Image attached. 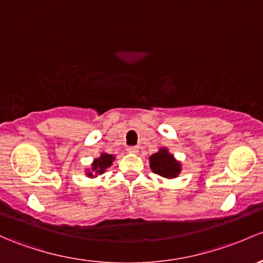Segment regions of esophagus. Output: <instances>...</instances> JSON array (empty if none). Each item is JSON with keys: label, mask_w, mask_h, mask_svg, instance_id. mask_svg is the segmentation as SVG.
Instances as JSON below:
<instances>
[{"label": "esophagus", "mask_w": 263, "mask_h": 263, "mask_svg": "<svg viewBox=\"0 0 263 263\" xmlns=\"http://www.w3.org/2000/svg\"><path fill=\"white\" fill-rule=\"evenodd\" d=\"M127 151L131 154H137L139 153V147H137V146H129V147L127 148Z\"/></svg>", "instance_id": "34e87169"}]
</instances>
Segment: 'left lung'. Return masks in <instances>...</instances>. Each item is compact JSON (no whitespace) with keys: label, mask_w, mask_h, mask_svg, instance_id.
I'll use <instances>...</instances> for the list:
<instances>
[{"label":"left lung","mask_w":263,"mask_h":263,"mask_svg":"<svg viewBox=\"0 0 263 263\" xmlns=\"http://www.w3.org/2000/svg\"><path fill=\"white\" fill-rule=\"evenodd\" d=\"M148 161L151 170L162 178L175 179L181 171V162L178 161L173 154L168 153L166 147L159 148L157 153L148 157Z\"/></svg>","instance_id":"8db88e82"}]
</instances>
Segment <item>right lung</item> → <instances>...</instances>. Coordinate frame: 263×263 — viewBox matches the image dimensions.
Here are the masks:
<instances>
[{"label": "right lung", "mask_w": 263, "mask_h": 263, "mask_svg": "<svg viewBox=\"0 0 263 263\" xmlns=\"http://www.w3.org/2000/svg\"><path fill=\"white\" fill-rule=\"evenodd\" d=\"M115 159V155L102 153L101 156L93 160L90 168H87V170H85V175H87L88 178H96V176L102 175V174L112 165Z\"/></svg>", "instance_id": "right-lung-1"}]
</instances>
